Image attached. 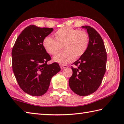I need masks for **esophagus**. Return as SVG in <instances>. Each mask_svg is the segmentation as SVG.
Listing matches in <instances>:
<instances>
[{
	"label": "esophagus",
	"mask_w": 124,
	"mask_h": 124,
	"mask_svg": "<svg viewBox=\"0 0 124 124\" xmlns=\"http://www.w3.org/2000/svg\"><path fill=\"white\" fill-rule=\"evenodd\" d=\"M67 67H68V66L66 65H60V68L62 69H64L67 68Z\"/></svg>",
	"instance_id": "obj_1"
}]
</instances>
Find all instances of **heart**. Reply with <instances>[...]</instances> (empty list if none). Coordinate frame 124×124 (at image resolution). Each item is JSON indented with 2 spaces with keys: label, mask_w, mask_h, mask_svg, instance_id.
I'll return each mask as SVG.
<instances>
[{
  "label": "heart",
  "mask_w": 124,
  "mask_h": 124,
  "mask_svg": "<svg viewBox=\"0 0 124 124\" xmlns=\"http://www.w3.org/2000/svg\"><path fill=\"white\" fill-rule=\"evenodd\" d=\"M55 39L46 36L43 40V46L48 54L55 55L63 46L64 51L55 56V62L64 65L72 62L87 51L89 46L88 35L84 31L69 27H63L54 34Z\"/></svg>",
  "instance_id": "b5f03b06"
}]
</instances>
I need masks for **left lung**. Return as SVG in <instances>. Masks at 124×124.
Wrapping results in <instances>:
<instances>
[{
	"label": "left lung",
	"mask_w": 124,
	"mask_h": 124,
	"mask_svg": "<svg viewBox=\"0 0 124 124\" xmlns=\"http://www.w3.org/2000/svg\"><path fill=\"white\" fill-rule=\"evenodd\" d=\"M87 30L89 46L86 53L72 65L69 78L70 88L81 96H88L98 90L106 70L107 52L102 37L94 28L82 26Z\"/></svg>",
	"instance_id": "obj_1"
}]
</instances>
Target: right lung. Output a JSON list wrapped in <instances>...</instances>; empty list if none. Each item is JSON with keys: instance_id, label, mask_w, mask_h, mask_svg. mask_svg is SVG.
<instances>
[{"instance_id": "1", "label": "right lung", "mask_w": 124, "mask_h": 124, "mask_svg": "<svg viewBox=\"0 0 124 124\" xmlns=\"http://www.w3.org/2000/svg\"><path fill=\"white\" fill-rule=\"evenodd\" d=\"M53 31L52 28L30 25L16 39L12 50V67L22 90L33 96H40L48 91L52 77L61 70L43 46V40Z\"/></svg>"}]
</instances>
